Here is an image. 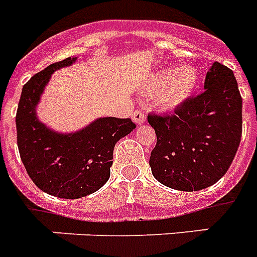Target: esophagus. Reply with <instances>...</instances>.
Here are the masks:
<instances>
[{
    "instance_id": "34e87169",
    "label": "esophagus",
    "mask_w": 257,
    "mask_h": 257,
    "mask_svg": "<svg viewBox=\"0 0 257 257\" xmlns=\"http://www.w3.org/2000/svg\"><path fill=\"white\" fill-rule=\"evenodd\" d=\"M132 118H133V121L139 125L144 124V122H145V120H147V117H145V113H144L143 110H135L132 114Z\"/></svg>"
}]
</instances>
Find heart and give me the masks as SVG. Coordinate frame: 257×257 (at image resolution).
<instances>
[{
	"label": "heart",
	"mask_w": 257,
	"mask_h": 257,
	"mask_svg": "<svg viewBox=\"0 0 257 257\" xmlns=\"http://www.w3.org/2000/svg\"><path fill=\"white\" fill-rule=\"evenodd\" d=\"M198 83V74L191 66L164 68L152 75L145 89L156 93V103L161 108L178 107L190 97Z\"/></svg>",
	"instance_id": "heart-1"
}]
</instances>
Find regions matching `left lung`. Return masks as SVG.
Masks as SVG:
<instances>
[{
  "label": "left lung",
  "instance_id": "8db88e82",
  "mask_svg": "<svg viewBox=\"0 0 257 257\" xmlns=\"http://www.w3.org/2000/svg\"><path fill=\"white\" fill-rule=\"evenodd\" d=\"M157 144L149 165L158 182L181 191L216 183L232 164L241 139V96L232 70L212 64L204 91L168 114H148Z\"/></svg>",
  "mask_w": 257,
  "mask_h": 257
}]
</instances>
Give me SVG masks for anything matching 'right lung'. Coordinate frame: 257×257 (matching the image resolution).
I'll use <instances>...</instances> for the list:
<instances>
[{
    "label": "right lung",
    "instance_id": "add662e5",
    "mask_svg": "<svg viewBox=\"0 0 257 257\" xmlns=\"http://www.w3.org/2000/svg\"><path fill=\"white\" fill-rule=\"evenodd\" d=\"M75 60L50 64L27 81L16 116L17 144L29 177L42 191L66 199L89 195L107 182L114 145L136 128L131 118L101 117L79 132L62 135L39 121L35 108L50 76Z\"/></svg>",
    "mask_w": 257,
    "mask_h": 257
}]
</instances>
